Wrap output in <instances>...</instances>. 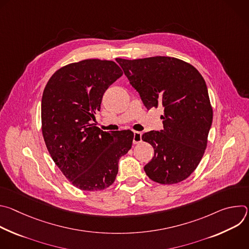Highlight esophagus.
Listing matches in <instances>:
<instances>
[{
  "mask_svg": "<svg viewBox=\"0 0 249 249\" xmlns=\"http://www.w3.org/2000/svg\"><path fill=\"white\" fill-rule=\"evenodd\" d=\"M142 142V133L138 131H134V137H133V144H140Z\"/></svg>",
  "mask_w": 249,
  "mask_h": 249,
  "instance_id": "34e87169",
  "label": "esophagus"
}]
</instances>
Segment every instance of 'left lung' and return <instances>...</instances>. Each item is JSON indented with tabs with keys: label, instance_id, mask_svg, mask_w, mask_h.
<instances>
[{
	"label": "left lung",
	"instance_id": "1",
	"mask_svg": "<svg viewBox=\"0 0 249 249\" xmlns=\"http://www.w3.org/2000/svg\"><path fill=\"white\" fill-rule=\"evenodd\" d=\"M116 61L148 109L163 107V130L142 136L155 150L144 167L146 174L160 184L181 182L198 166L213 121L203 77L192 65L173 57Z\"/></svg>",
	"mask_w": 249,
	"mask_h": 249
}]
</instances>
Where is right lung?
Returning <instances> with one entry per match:
<instances>
[{
	"label": "right lung",
	"mask_w": 249,
	"mask_h": 249,
	"mask_svg": "<svg viewBox=\"0 0 249 249\" xmlns=\"http://www.w3.org/2000/svg\"><path fill=\"white\" fill-rule=\"evenodd\" d=\"M123 75L113 61L87 59L60 68L49 79L41 100L42 134L47 150L75 187H109L119 159L132 147L134 133L103 132L89 124L105 90Z\"/></svg>",
	"instance_id": "1"
}]
</instances>
